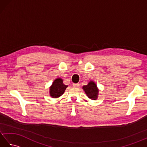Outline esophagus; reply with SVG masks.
<instances>
[{
    "instance_id": "1",
    "label": "esophagus",
    "mask_w": 147,
    "mask_h": 147,
    "mask_svg": "<svg viewBox=\"0 0 147 147\" xmlns=\"http://www.w3.org/2000/svg\"><path fill=\"white\" fill-rule=\"evenodd\" d=\"M73 85L74 87H78L80 86V83H73Z\"/></svg>"
}]
</instances>
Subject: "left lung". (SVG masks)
Here are the masks:
<instances>
[{
    "instance_id": "left-lung-1",
    "label": "left lung",
    "mask_w": 147,
    "mask_h": 147,
    "mask_svg": "<svg viewBox=\"0 0 147 147\" xmlns=\"http://www.w3.org/2000/svg\"><path fill=\"white\" fill-rule=\"evenodd\" d=\"M83 89L85 90L86 94L90 99L95 100L97 98L98 90L94 82H90L87 85L83 86Z\"/></svg>"
}]
</instances>
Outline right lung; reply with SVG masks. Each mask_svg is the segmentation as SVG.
<instances>
[{
    "mask_svg": "<svg viewBox=\"0 0 147 147\" xmlns=\"http://www.w3.org/2000/svg\"><path fill=\"white\" fill-rule=\"evenodd\" d=\"M67 85L63 84V81L61 78L56 79L50 88V94L53 98H57L63 94Z\"/></svg>",
    "mask_w": 147,
    "mask_h": 147,
    "instance_id": "add662e5",
    "label": "right lung"
}]
</instances>
